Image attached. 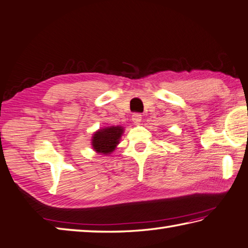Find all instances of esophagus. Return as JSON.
Here are the masks:
<instances>
[{
	"label": "esophagus",
	"instance_id": "1",
	"mask_svg": "<svg viewBox=\"0 0 248 248\" xmlns=\"http://www.w3.org/2000/svg\"><path fill=\"white\" fill-rule=\"evenodd\" d=\"M132 120H133L134 124H139L140 123H141V120H142V115L139 114V112H134V114L132 115Z\"/></svg>",
	"mask_w": 248,
	"mask_h": 248
}]
</instances>
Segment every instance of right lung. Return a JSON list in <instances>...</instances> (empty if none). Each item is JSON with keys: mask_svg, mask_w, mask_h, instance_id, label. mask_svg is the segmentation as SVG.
Returning a JSON list of instances; mask_svg holds the SVG:
<instances>
[{"mask_svg": "<svg viewBox=\"0 0 248 248\" xmlns=\"http://www.w3.org/2000/svg\"><path fill=\"white\" fill-rule=\"evenodd\" d=\"M123 133L124 128L120 125H117V127L111 125V127L100 129L92 137L93 150L101 154H110L119 144V140Z\"/></svg>", "mask_w": 248, "mask_h": 248, "instance_id": "right-lung-1", "label": "right lung"}]
</instances>
